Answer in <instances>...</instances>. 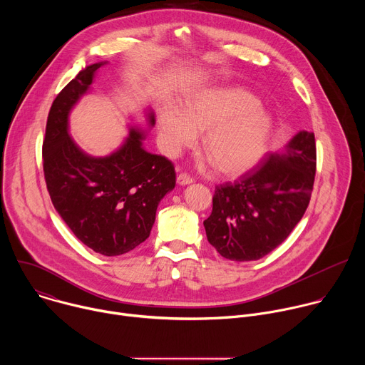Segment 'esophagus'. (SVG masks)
Listing matches in <instances>:
<instances>
[{
    "label": "esophagus",
    "instance_id": "obj_1",
    "mask_svg": "<svg viewBox=\"0 0 365 365\" xmlns=\"http://www.w3.org/2000/svg\"><path fill=\"white\" fill-rule=\"evenodd\" d=\"M192 182H193V179H192L187 173H180V175L178 176V183L182 185V186L189 185V183H192Z\"/></svg>",
    "mask_w": 365,
    "mask_h": 365
}]
</instances>
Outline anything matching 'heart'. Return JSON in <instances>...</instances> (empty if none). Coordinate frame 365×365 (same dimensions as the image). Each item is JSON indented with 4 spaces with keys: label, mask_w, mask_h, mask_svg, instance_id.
I'll list each match as a JSON object with an SVG mask.
<instances>
[{
    "label": "heart",
    "mask_w": 365,
    "mask_h": 365,
    "mask_svg": "<svg viewBox=\"0 0 365 365\" xmlns=\"http://www.w3.org/2000/svg\"><path fill=\"white\" fill-rule=\"evenodd\" d=\"M273 121L247 91L234 86L200 89L186 98L182 111L163 107L159 114L160 144L176 155L203 133L202 150L224 176L252 169L266 151Z\"/></svg>",
    "instance_id": "1"
}]
</instances>
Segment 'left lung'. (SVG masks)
<instances>
[{"label":"left lung","mask_w":365,"mask_h":365,"mask_svg":"<svg viewBox=\"0 0 365 365\" xmlns=\"http://www.w3.org/2000/svg\"><path fill=\"white\" fill-rule=\"evenodd\" d=\"M317 173L315 134L299 131L234 183L215 187L207 241L232 262H252L280 245L302 220Z\"/></svg>","instance_id":"1"}]
</instances>
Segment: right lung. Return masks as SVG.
<instances>
[{"label":"right lung","mask_w":365,"mask_h":365,"mask_svg":"<svg viewBox=\"0 0 365 365\" xmlns=\"http://www.w3.org/2000/svg\"><path fill=\"white\" fill-rule=\"evenodd\" d=\"M102 65L81 71L51 103L43 170L51 203L76 238L95 252L113 257L148 238L159 202L175 187L176 173L165 155L143 148L140 128H131L125 143L107 158H91L71 138L69 113ZM148 125H154L153 114Z\"/></svg>","instance_id":"right-lung-1"}]
</instances>
